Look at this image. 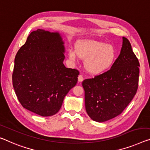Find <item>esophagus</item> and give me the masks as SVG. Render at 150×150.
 <instances>
[{"label":"esophagus","mask_w":150,"mask_h":150,"mask_svg":"<svg viewBox=\"0 0 150 150\" xmlns=\"http://www.w3.org/2000/svg\"><path fill=\"white\" fill-rule=\"evenodd\" d=\"M83 80H84V78H83V77H82V75H79V76H78V82H82V81H83Z\"/></svg>","instance_id":"esophagus-1"}]
</instances>
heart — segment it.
<instances>
[{"label": "heart", "mask_w": 150, "mask_h": 150, "mask_svg": "<svg viewBox=\"0 0 150 150\" xmlns=\"http://www.w3.org/2000/svg\"><path fill=\"white\" fill-rule=\"evenodd\" d=\"M68 56L76 60L78 56L85 60L84 68L90 74L98 76L109 70L117 58L113 45L94 40L84 41L76 45V52L70 50Z\"/></svg>", "instance_id": "1"}]
</instances>
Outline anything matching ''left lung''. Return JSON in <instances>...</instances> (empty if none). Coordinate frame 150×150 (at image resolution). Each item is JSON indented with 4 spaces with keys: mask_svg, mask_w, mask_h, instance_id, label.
I'll list each match as a JSON object with an SVG mask.
<instances>
[{
    "mask_svg": "<svg viewBox=\"0 0 150 150\" xmlns=\"http://www.w3.org/2000/svg\"><path fill=\"white\" fill-rule=\"evenodd\" d=\"M139 63L127 39L123 37L120 54L107 72L82 82L88 116L99 123L120 115L137 93Z\"/></svg>",
    "mask_w": 150,
    "mask_h": 150,
    "instance_id": "8db88e82",
    "label": "left lung"
}]
</instances>
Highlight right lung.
Masks as SVG:
<instances>
[{"label": "right lung", "instance_id": "right-lung-1", "mask_svg": "<svg viewBox=\"0 0 150 150\" xmlns=\"http://www.w3.org/2000/svg\"><path fill=\"white\" fill-rule=\"evenodd\" d=\"M64 42L60 33L32 31L15 58L13 85L25 109L42 117L59 111L64 98L76 86L79 72L64 65Z\"/></svg>", "mask_w": 150, "mask_h": 150}]
</instances>
